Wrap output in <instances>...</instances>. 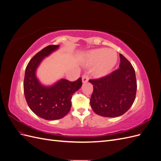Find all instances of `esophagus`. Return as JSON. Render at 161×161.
<instances>
[{
	"label": "esophagus",
	"mask_w": 161,
	"mask_h": 161,
	"mask_svg": "<svg viewBox=\"0 0 161 161\" xmlns=\"http://www.w3.org/2000/svg\"><path fill=\"white\" fill-rule=\"evenodd\" d=\"M88 80H89V78L86 75H84L82 76V82H83V83H85V82H88Z\"/></svg>",
	"instance_id": "1"
}]
</instances>
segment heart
<instances>
[{"instance_id": "heart-1", "label": "heart", "mask_w": 161, "mask_h": 161, "mask_svg": "<svg viewBox=\"0 0 161 161\" xmlns=\"http://www.w3.org/2000/svg\"><path fill=\"white\" fill-rule=\"evenodd\" d=\"M117 52L111 49L97 48L89 51L84 58L86 66H92L91 72L96 77L106 75L114 69L118 62Z\"/></svg>"}]
</instances>
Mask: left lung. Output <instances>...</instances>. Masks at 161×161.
<instances>
[{"label":"left lung","instance_id":"8db88e82","mask_svg":"<svg viewBox=\"0 0 161 161\" xmlns=\"http://www.w3.org/2000/svg\"><path fill=\"white\" fill-rule=\"evenodd\" d=\"M119 69L100 79L89 80L93 85L91 108L97 115L115 118L125 114L136 98L137 84L130 62L119 54Z\"/></svg>","mask_w":161,"mask_h":161}]
</instances>
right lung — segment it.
Masks as SVG:
<instances>
[{"label": "right lung", "mask_w": 161, "mask_h": 161, "mask_svg": "<svg viewBox=\"0 0 161 161\" xmlns=\"http://www.w3.org/2000/svg\"><path fill=\"white\" fill-rule=\"evenodd\" d=\"M50 45L34 56L26 67L23 89L28 106L34 114L47 120L64 118L71 108L72 95L82 86L79 78L75 82L61 79L51 86L42 85L36 76V70L46 57L59 48Z\"/></svg>", "instance_id": "add662e5"}]
</instances>
